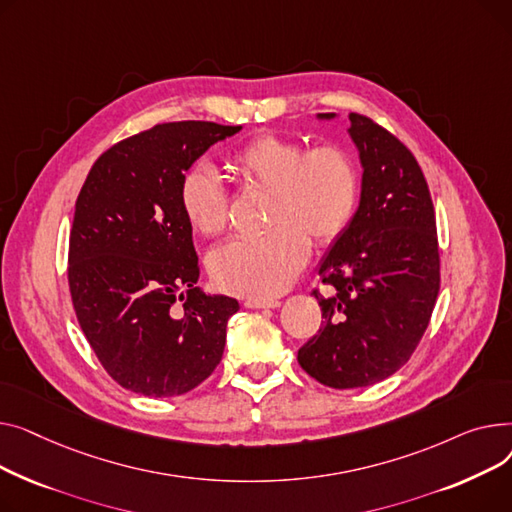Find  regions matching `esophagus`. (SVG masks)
Wrapping results in <instances>:
<instances>
[{"mask_svg":"<svg viewBox=\"0 0 512 512\" xmlns=\"http://www.w3.org/2000/svg\"><path fill=\"white\" fill-rule=\"evenodd\" d=\"M244 306L246 308H279L281 306V302L279 299H256V297H248V299H244Z\"/></svg>","mask_w":512,"mask_h":512,"instance_id":"obj_1","label":"esophagus"}]
</instances>
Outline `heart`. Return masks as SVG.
<instances>
[{
  "mask_svg": "<svg viewBox=\"0 0 512 512\" xmlns=\"http://www.w3.org/2000/svg\"><path fill=\"white\" fill-rule=\"evenodd\" d=\"M229 167L242 182L268 190V231L242 237L210 256V275L229 293L266 299L289 287L310 256V242L330 246L351 227L362 179L353 157L337 144L308 148L279 134H258L235 148ZM179 204L190 227L206 237L229 225V200L208 167L179 182Z\"/></svg>",
  "mask_w": 512,
  "mask_h": 512,
  "instance_id": "heart-1",
  "label": "heart"
}]
</instances>
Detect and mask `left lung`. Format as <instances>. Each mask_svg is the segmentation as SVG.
Segmentation results:
<instances>
[{
  "label": "left lung",
  "mask_w": 512,
  "mask_h": 512,
  "mask_svg": "<svg viewBox=\"0 0 512 512\" xmlns=\"http://www.w3.org/2000/svg\"><path fill=\"white\" fill-rule=\"evenodd\" d=\"M349 119L364 165L362 200L318 268L333 295L314 289L324 322L297 351L299 366L330 388L370 386L401 370L426 333L440 289L436 215L422 167L370 117Z\"/></svg>",
  "instance_id": "8db88e82"
}]
</instances>
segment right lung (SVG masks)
<instances>
[{"mask_svg": "<svg viewBox=\"0 0 512 512\" xmlns=\"http://www.w3.org/2000/svg\"><path fill=\"white\" fill-rule=\"evenodd\" d=\"M242 126L167 122L119 140L90 167L70 231L68 285L105 372L132 393L177 397L219 366L237 299L204 295L179 182Z\"/></svg>", "mask_w": 512, "mask_h": 512, "instance_id": "obj_1", "label": "right lung"}]
</instances>
